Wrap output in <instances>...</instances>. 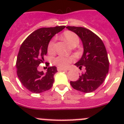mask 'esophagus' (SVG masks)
<instances>
[{
	"instance_id": "obj_1",
	"label": "esophagus",
	"mask_w": 124,
	"mask_h": 124,
	"mask_svg": "<svg viewBox=\"0 0 124 124\" xmlns=\"http://www.w3.org/2000/svg\"><path fill=\"white\" fill-rule=\"evenodd\" d=\"M57 70L58 71H67L68 70L67 69H62V68H60V67H57Z\"/></svg>"
}]
</instances>
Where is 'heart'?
Wrapping results in <instances>:
<instances>
[{
  "label": "heart",
  "instance_id": "b5f03b06",
  "mask_svg": "<svg viewBox=\"0 0 124 124\" xmlns=\"http://www.w3.org/2000/svg\"><path fill=\"white\" fill-rule=\"evenodd\" d=\"M63 39L70 46H72L73 44L78 43L79 39L76 33L71 31H66L63 34ZM54 40H52L49 41L48 45V51L49 53L54 52ZM75 59L73 57H65L63 55H59L54 59V63L60 68L67 67L70 63L74 61Z\"/></svg>",
  "mask_w": 124,
  "mask_h": 124
}]
</instances>
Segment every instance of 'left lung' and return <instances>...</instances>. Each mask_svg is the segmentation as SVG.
I'll use <instances>...</instances> for the list:
<instances>
[{
  "label": "left lung",
  "mask_w": 124,
  "mask_h": 124,
  "mask_svg": "<svg viewBox=\"0 0 124 124\" xmlns=\"http://www.w3.org/2000/svg\"><path fill=\"white\" fill-rule=\"evenodd\" d=\"M67 28L78 35L84 47V53L76 65L85 73L76 81H70L75 89L84 93L95 91L103 83L109 71V60L104 43L99 36L82 27L67 26Z\"/></svg>",
  "instance_id": "8db88e82"
}]
</instances>
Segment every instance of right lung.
Here are the masks:
<instances>
[{"label": "right lung", "mask_w": 124, "mask_h": 124, "mask_svg": "<svg viewBox=\"0 0 124 124\" xmlns=\"http://www.w3.org/2000/svg\"><path fill=\"white\" fill-rule=\"evenodd\" d=\"M65 27V25H61L39 29L30 34L22 43L16 63L17 75L21 83L31 92L41 93L53 86L54 75L57 71L56 67H49L46 73L39 71L37 68L43 62L51 39Z\"/></svg>", "instance_id": "1"}]
</instances>
